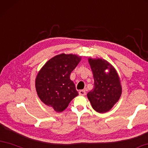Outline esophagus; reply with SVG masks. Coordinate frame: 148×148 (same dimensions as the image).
Segmentation results:
<instances>
[{
    "instance_id": "1",
    "label": "esophagus",
    "mask_w": 148,
    "mask_h": 148,
    "mask_svg": "<svg viewBox=\"0 0 148 148\" xmlns=\"http://www.w3.org/2000/svg\"><path fill=\"white\" fill-rule=\"evenodd\" d=\"M86 94V92L85 90H80L79 91V95H85Z\"/></svg>"
}]
</instances>
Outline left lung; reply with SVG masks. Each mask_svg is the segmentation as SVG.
Instances as JSON below:
<instances>
[{
    "label": "left lung",
    "instance_id": "obj_1",
    "mask_svg": "<svg viewBox=\"0 0 148 148\" xmlns=\"http://www.w3.org/2000/svg\"><path fill=\"white\" fill-rule=\"evenodd\" d=\"M94 78V87L88 93L93 109L98 112L109 111L118 101L122 89L115 69L109 62L102 59H89ZM107 69L108 73L104 71Z\"/></svg>",
    "mask_w": 148,
    "mask_h": 148
}]
</instances>
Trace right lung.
Wrapping results in <instances>:
<instances>
[{"mask_svg":"<svg viewBox=\"0 0 148 148\" xmlns=\"http://www.w3.org/2000/svg\"><path fill=\"white\" fill-rule=\"evenodd\" d=\"M81 58L73 55L55 56L43 66L36 80L37 93L45 104L62 112L78 95L70 75Z\"/></svg>","mask_w":148,"mask_h":148,"instance_id":"right-lung-1","label":"right lung"}]
</instances>
